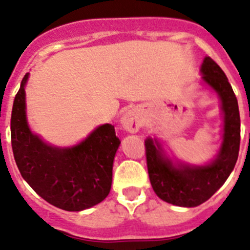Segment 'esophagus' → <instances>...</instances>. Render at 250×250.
<instances>
[{"label":"esophagus","instance_id":"34e87169","mask_svg":"<svg viewBox=\"0 0 250 250\" xmlns=\"http://www.w3.org/2000/svg\"><path fill=\"white\" fill-rule=\"evenodd\" d=\"M121 124H123L124 129H126L129 132H136L143 126V120L134 110H130L123 116Z\"/></svg>","mask_w":250,"mask_h":250}]
</instances>
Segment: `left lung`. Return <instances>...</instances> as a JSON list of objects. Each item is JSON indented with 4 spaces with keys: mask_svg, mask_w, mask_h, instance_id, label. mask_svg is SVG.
I'll return each mask as SVG.
<instances>
[{
    "mask_svg": "<svg viewBox=\"0 0 250 250\" xmlns=\"http://www.w3.org/2000/svg\"><path fill=\"white\" fill-rule=\"evenodd\" d=\"M203 80L213 87L222 100L224 134L218 158L205 167H174L152 139L145 141L147 173L156 195L179 207H198L207 202L225 183L238 160L240 145V115L228 77L211 57L202 65Z\"/></svg>",
    "mask_w": 250,
    "mask_h": 250,
    "instance_id": "obj_1",
    "label": "left lung"
}]
</instances>
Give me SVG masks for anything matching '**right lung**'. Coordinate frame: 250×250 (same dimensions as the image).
Listing matches in <instances>:
<instances>
[{
    "instance_id": "1",
    "label": "right lung",
    "mask_w": 250,
    "mask_h": 250,
    "mask_svg": "<svg viewBox=\"0 0 250 250\" xmlns=\"http://www.w3.org/2000/svg\"><path fill=\"white\" fill-rule=\"evenodd\" d=\"M22 79L11 114V144L22 178L41 198L67 211H80L103 202L112 182V163L120 145L114 125L105 124L80 144L57 147L32 134L26 120Z\"/></svg>"
}]
</instances>
